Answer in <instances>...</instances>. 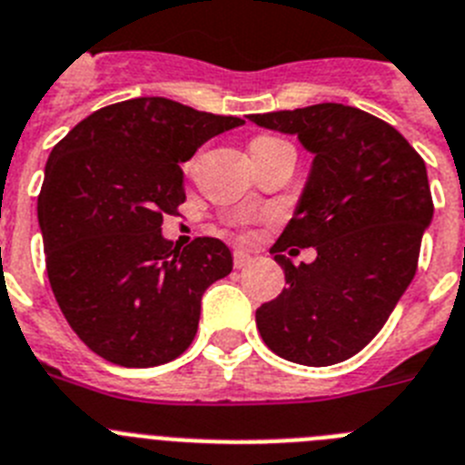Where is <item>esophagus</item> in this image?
<instances>
[{
	"mask_svg": "<svg viewBox=\"0 0 465 465\" xmlns=\"http://www.w3.org/2000/svg\"><path fill=\"white\" fill-rule=\"evenodd\" d=\"M250 262H252V255H248L245 250H236V252H233V266H236V269H245Z\"/></svg>",
	"mask_w": 465,
	"mask_h": 465,
	"instance_id": "1",
	"label": "esophagus"
}]
</instances>
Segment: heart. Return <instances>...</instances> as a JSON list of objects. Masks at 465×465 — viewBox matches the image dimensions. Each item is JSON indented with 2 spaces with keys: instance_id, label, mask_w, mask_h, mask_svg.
Segmentation results:
<instances>
[{
  "instance_id": "heart-1",
  "label": "heart",
  "mask_w": 465,
  "mask_h": 465,
  "mask_svg": "<svg viewBox=\"0 0 465 465\" xmlns=\"http://www.w3.org/2000/svg\"><path fill=\"white\" fill-rule=\"evenodd\" d=\"M257 140H272V137H257ZM257 140H255V143H257Z\"/></svg>"
}]
</instances>
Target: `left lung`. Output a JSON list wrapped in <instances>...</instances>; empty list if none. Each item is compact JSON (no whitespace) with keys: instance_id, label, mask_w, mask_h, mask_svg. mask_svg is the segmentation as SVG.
I'll use <instances>...</instances> for the list:
<instances>
[{"instance_id":"obj_1","label":"left lung","mask_w":465,"mask_h":465,"mask_svg":"<svg viewBox=\"0 0 465 465\" xmlns=\"http://www.w3.org/2000/svg\"><path fill=\"white\" fill-rule=\"evenodd\" d=\"M248 119L297 135L313 154L292 220L272 248L288 288L257 309V330L290 362L349 361L377 337L417 273L433 220L426 163L393 126L349 104ZM290 244L316 247L319 257L294 267L280 255Z\"/></svg>"}]
</instances>
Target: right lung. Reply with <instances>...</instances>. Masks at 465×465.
Listing matches in <instances>:
<instances>
[{"label":"right lung","mask_w":465,"mask_h":465,"mask_svg":"<svg viewBox=\"0 0 465 465\" xmlns=\"http://www.w3.org/2000/svg\"><path fill=\"white\" fill-rule=\"evenodd\" d=\"M243 124L135 98L93 112L54 147L37 201L48 282L93 353L154 367L193 341L201 297L232 273L233 257L208 236L180 250L161 224L187 199L180 163Z\"/></svg>","instance_id":"right-lung-1"}]
</instances>
